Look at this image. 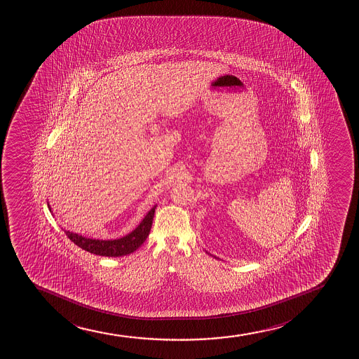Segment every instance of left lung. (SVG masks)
<instances>
[{"label": "left lung", "mask_w": 359, "mask_h": 359, "mask_svg": "<svg viewBox=\"0 0 359 359\" xmlns=\"http://www.w3.org/2000/svg\"><path fill=\"white\" fill-rule=\"evenodd\" d=\"M215 258H216V257H215ZM216 259H218V258H216Z\"/></svg>", "instance_id": "1"}]
</instances>
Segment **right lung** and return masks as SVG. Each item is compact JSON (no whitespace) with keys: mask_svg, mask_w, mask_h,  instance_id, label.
<instances>
[{"mask_svg":"<svg viewBox=\"0 0 359 359\" xmlns=\"http://www.w3.org/2000/svg\"><path fill=\"white\" fill-rule=\"evenodd\" d=\"M156 206H154L147 214L140 226L133 230V233L126 235L124 238L118 240H93V238H83L82 235L74 234L65 230V235L69 240L89 253L101 255V257H123L128 254L133 253L141 247L142 243L147 240L149 235L151 224H153L154 212Z\"/></svg>","mask_w":359,"mask_h":359,"instance_id":"right-lung-1","label":"right lung"}]
</instances>
